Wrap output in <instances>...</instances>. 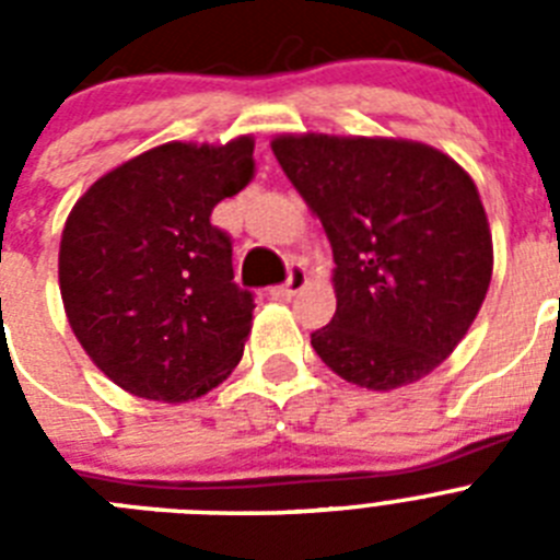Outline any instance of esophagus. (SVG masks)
I'll return each mask as SVG.
<instances>
[{"label":"esophagus","instance_id":"esophagus-1","mask_svg":"<svg viewBox=\"0 0 560 560\" xmlns=\"http://www.w3.org/2000/svg\"><path fill=\"white\" fill-rule=\"evenodd\" d=\"M305 283H308V275H305L303 266L291 264L289 280H285L283 285H275V289H271V296H277V300H291L296 291L305 289Z\"/></svg>","mask_w":560,"mask_h":560}]
</instances>
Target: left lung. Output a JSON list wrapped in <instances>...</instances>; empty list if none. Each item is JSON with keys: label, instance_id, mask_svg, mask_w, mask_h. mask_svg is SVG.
<instances>
[{"label": "left lung", "instance_id": "8db88e82", "mask_svg": "<svg viewBox=\"0 0 560 560\" xmlns=\"http://www.w3.org/2000/svg\"><path fill=\"white\" fill-rule=\"evenodd\" d=\"M271 151L334 249L336 314L311 334L316 355L368 389L440 368L491 285V230L471 176L412 140L283 133Z\"/></svg>", "mask_w": 560, "mask_h": 560}]
</instances>
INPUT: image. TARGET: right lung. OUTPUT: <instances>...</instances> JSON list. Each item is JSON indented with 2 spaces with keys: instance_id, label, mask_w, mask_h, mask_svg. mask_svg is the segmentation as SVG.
I'll list each match as a JSON object with an SVG mask.
<instances>
[{
  "instance_id": "obj_1",
  "label": "right lung",
  "mask_w": 560,
  "mask_h": 560,
  "mask_svg": "<svg viewBox=\"0 0 560 560\" xmlns=\"http://www.w3.org/2000/svg\"><path fill=\"white\" fill-rule=\"evenodd\" d=\"M255 140L165 142L122 162L69 212L58 283L78 341L148 400L201 398L244 355L255 300L232 280L212 207L249 185Z\"/></svg>"
}]
</instances>
